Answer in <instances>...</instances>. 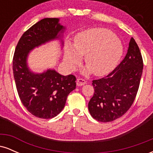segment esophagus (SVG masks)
Returning a JSON list of instances; mask_svg holds the SVG:
<instances>
[{"instance_id":"esophagus-1","label":"esophagus","mask_w":153,"mask_h":153,"mask_svg":"<svg viewBox=\"0 0 153 153\" xmlns=\"http://www.w3.org/2000/svg\"><path fill=\"white\" fill-rule=\"evenodd\" d=\"M85 83H86L85 80H83V79H82V78H78V80H77V82H76V84L78 86H82V85H85Z\"/></svg>"}]
</instances>
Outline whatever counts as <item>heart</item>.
<instances>
[{"mask_svg":"<svg viewBox=\"0 0 153 153\" xmlns=\"http://www.w3.org/2000/svg\"><path fill=\"white\" fill-rule=\"evenodd\" d=\"M123 45L114 33L104 28H94L81 31L75 36L74 44L68 42L65 47L64 62L74 71L85 56L88 66L82 74L93 72L96 76L110 73L117 67L123 54Z\"/></svg>","mask_w":153,"mask_h":153,"instance_id":"heart-1","label":"heart"}]
</instances>
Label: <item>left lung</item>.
I'll return each mask as SVG.
<instances>
[{
  "label": "left lung",
  "mask_w": 153,
  "mask_h": 153,
  "mask_svg": "<svg viewBox=\"0 0 153 153\" xmlns=\"http://www.w3.org/2000/svg\"><path fill=\"white\" fill-rule=\"evenodd\" d=\"M143 70L137 44L132 37L125 57L107 76L93 80L94 94L88 103L91 115L99 122L119 118L134 102Z\"/></svg>",
  "instance_id": "1"
}]
</instances>
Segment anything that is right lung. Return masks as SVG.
<instances>
[{"instance_id":"right-lung-1","label":"right lung","mask_w":153,"mask_h":153,"mask_svg":"<svg viewBox=\"0 0 153 153\" xmlns=\"http://www.w3.org/2000/svg\"><path fill=\"white\" fill-rule=\"evenodd\" d=\"M59 19L45 18L24 33L16 47L13 71L16 89L22 103L35 117L51 119L64 108L68 94L76 87L74 75H60L54 69L42 73L31 71L28 65L29 54L36 47L54 39L63 45L65 26Z\"/></svg>"}]
</instances>
